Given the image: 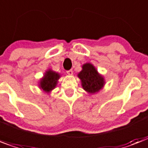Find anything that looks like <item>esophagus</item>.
Wrapping results in <instances>:
<instances>
[{
  "label": "esophagus",
  "mask_w": 148,
  "mask_h": 148,
  "mask_svg": "<svg viewBox=\"0 0 148 148\" xmlns=\"http://www.w3.org/2000/svg\"><path fill=\"white\" fill-rule=\"evenodd\" d=\"M66 74H68V75H72V74H73V70H69V71H66Z\"/></svg>",
  "instance_id": "obj_1"
}]
</instances>
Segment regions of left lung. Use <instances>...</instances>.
Wrapping results in <instances>:
<instances>
[{"label":"left lung","mask_w":148,"mask_h":148,"mask_svg":"<svg viewBox=\"0 0 148 148\" xmlns=\"http://www.w3.org/2000/svg\"><path fill=\"white\" fill-rule=\"evenodd\" d=\"M77 77L81 80L83 89L89 94L99 92L106 83L104 77L99 74L91 63H86L82 65V70L79 72Z\"/></svg>","instance_id":"8db88e82"}]
</instances>
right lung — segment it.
Listing matches in <instances>:
<instances>
[{
	"label": "right lung",
	"mask_w": 148,
	"mask_h": 148,
	"mask_svg": "<svg viewBox=\"0 0 148 148\" xmlns=\"http://www.w3.org/2000/svg\"><path fill=\"white\" fill-rule=\"evenodd\" d=\"M60 77V74L59 73L53 71L51 69L47 70L45 72L43 77L39 81V88L47 94L50 93L52 90H53L56 88Z\"/></svg>",
	"instance_id": "obj_1"
}]
</instances>
